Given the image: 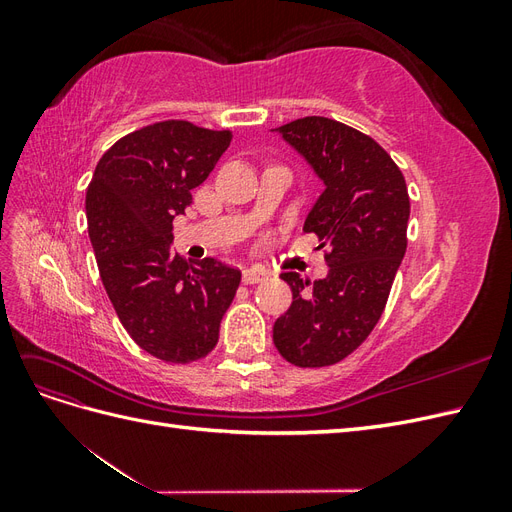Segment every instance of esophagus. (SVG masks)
Here are the masks:
<instances>
[{
  "label": "esophagus",
  "instance_id": "1",
  "mask_svg": "<svg viewBox=\"0 0 512 512\" xmlns=\"http://www.w3.org/2000/svg\"><path fill=\"white\" fill-rule=\"evenodd\" d=\"M269 271L262 269V267H250L243 271V284H258L262 280H267Z\"/></svg>",
  "mask_w": 512,
  "mask_h": 512
}]
</instances>
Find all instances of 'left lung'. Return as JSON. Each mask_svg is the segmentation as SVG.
<instances>
[{
    "instance_id": "8db88e82",
    "label": "left lung",
    "mask_w": 512,
    "mask_h": 512,
    "mask_svg": "<svg viewBox=\"0 0 512 512\" xmlns=\"http://www.w3.org/2000/svg\"><path fill=\"white\" fill-rule=\"evenodd\" d=\"M324 183L303 230L327 247L324 280L282 273L292 305L273 324V344L297 367L335 365L378 324L406 254V179L374 138L329 117L277 128Z\"/></svg>"
}]
</instances>
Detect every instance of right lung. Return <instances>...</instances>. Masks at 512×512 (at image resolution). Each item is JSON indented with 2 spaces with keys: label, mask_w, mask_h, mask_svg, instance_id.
I'll use <instances>...</instances> for the list:
<instances>
[{
  "label": "right lung",
  "mask_w": 512,
  "mask_h": 512,
  "mask_svg": "<svg viewBox=\"0 0 512 512\" xmlns=\"http://www.w3.org/2000/svg\"><path fill=\"white\" fill-rule=\"evenodd\" d=\"M230 130L168 119L136 130L100 158L85 196L104 290L134 342L166 363L207 356L241 282L220 260L170 250L175 215L192 203L230 145Z\"/></svg>",
  "instance_id": "add662e5"
}]
</instances>
